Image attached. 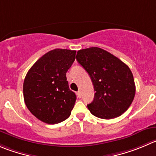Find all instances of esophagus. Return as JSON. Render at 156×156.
<instances>
[{"label": "esophagus", "mask_w": 156, "mask_h": 156, "mask_svg": "<svg viewBox=\"0 0 156 156\" xmlns=\"http://www.w3.org/2000/svg\"><path fill=\"white\" fill-rule=\"evenodd\" d=\"M76 95H77V97H78V98H81V96H82V94H81V92L80 91L77 92Z\"/></svg>", "instance_id": "34e87169"}]
</instances>
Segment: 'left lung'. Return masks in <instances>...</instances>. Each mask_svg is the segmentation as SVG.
<instances>
[{
    "instance_id": "obj_1",
    "label": "left lung",
    "mask_w": 156,
    "mask_h": 156,
    "mask_svg": "<svg viewBox=\"0 0 156 156\" xmlns=\"http://www.w3.org/2000/svg\"><path fill=\"white\" fill-rule=\"evenodd\" d=\"M77 62L90 75L96 91L89 110L98 118L110 119L125 112L136 94L129 67L112 53L99 47L77 51Z\"/></svg>"
}]
</instances>
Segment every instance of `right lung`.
<instances>
[{
    "label": "right lung",
    "instance_id": "right-lung-1",
    "mask_svg": "<svg viewBox=\"0 0 156 156\" xmlns=\"http://www.w3.org/2000/svg\"><path fill=\"white\" fill-rule=\"evenodd\" d=\"M76 50L55 49L41 57L29 69L23 86L27 107L47 124L70 115L76 96L69 88L66 74L75 60Z\"/></svg>",
    "mask_w": 156,
    "mask_h": 156
}]
</instances>
